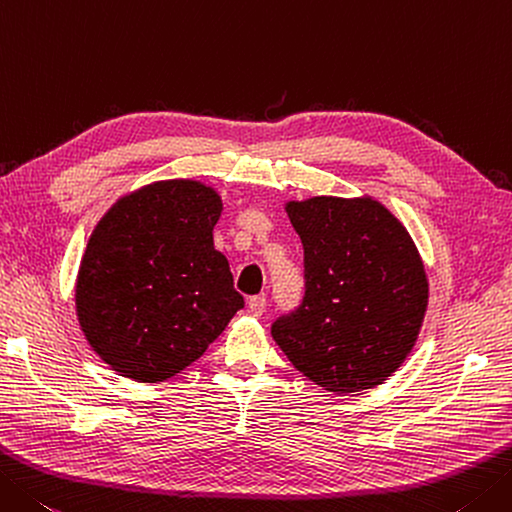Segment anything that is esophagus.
Returning <instances> with one entry per match:
<instances>
[{
  "instance_id": "34e87169",
  "label": "esophagus",
  "mask_w": 512,
  "mask_h": 512,
  "mask_svg": "<svg viewBox=\"0 0 512 512\" xmlns=\"http://www.w3.org/2000/svg\"><path fill=\"white\" fill-rule=\"evenodd\" d=\"M248 310H250V315L262 317L264 310H266V297H264V295L250 297V299H248Z\"/></svg>"
}]
</instances>
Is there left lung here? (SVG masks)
Here are the masks:
<instances>
[{
	"instance_id": "1",
	"label": "left lung",
	"mask_w": 512,
	"mask_h": 512,
	"mask_svg": "<svg viewBox=\"0 0 512 512\" xmlns=\"http://www.w3.org/2000/svg\"><path fill=\"white\" fill-rule=\"evenodd\" d=\"M304 244V302L270 328L299 373L328 393L384 384L415 348L428 275L406 226L370 195L288 199Z\"/></svg>"
}]
</instances>
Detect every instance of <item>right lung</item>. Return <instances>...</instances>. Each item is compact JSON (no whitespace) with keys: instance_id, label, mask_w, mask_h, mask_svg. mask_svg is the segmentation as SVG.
I'll list each match as a JSON object with an SVG mask.
<instances>
[{"instance_id":"obj_1","label":"right lung","mask_w":512,"mask_h":512,"mask_svg":"<svg viewBox=\"0 0 512 512\" xmlns=\"http://www.w3.org/2000/svg\"><path fill=\"white\" fill-rule=\"evenodd\" d=\"M222 195L199 179H157L122 195L88 237L75 313L117 375L157 384L206 353L244 308L213 242Z\"/></svg>"}]
</instances>
